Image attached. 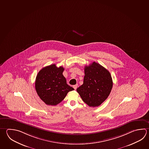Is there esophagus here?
I'll return each instance as SVG.
<instances>
[{
    "instance_id": "34e87169",
    "label": "esophagus",
    "mask_w": 149,
    "mask_h": 149,
    "mask_svg": "<svg viewBox=\"0 0 149 149\" xmlns=\"http://www.w3.org/2000/svg\"><path fill=\"white\" fill-rule=\"evenodd\" d=\"M77 86H77V85H73V88H74L75 90H76Z\"/></svg>"
}]
</instances>
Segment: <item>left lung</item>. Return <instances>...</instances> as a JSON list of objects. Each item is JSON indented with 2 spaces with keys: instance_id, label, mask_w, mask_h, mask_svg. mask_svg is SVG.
Instances as JSON below:
<instances>
[{
  "instance_id": "obj_1",
  "label": "left lung",
  "mask_w": 149,
  "mask_h": 149,
  "mask_svg": "<svg viewBox=\"0 0 149 149\" xmlns=\"http://www.w3.org/2000/svg\"><path fill=\"white\" fill-rule=\"evenodd\" d=\"M83 84L77 88L83 101L89 107H98L105 101L112 88V79L109 70L94 62L84 68Z\"/></svg>"
}]
</instances>
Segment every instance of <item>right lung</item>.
<instances>
[{"label": "right lung", "instance_id": "add662e5", "mask_svg": "<svg viewBox=\"0 0 149 149\" xmlns=\"http://www.w3.org/2000/svg\"><path fill=\"white\" fill-rule=\"evenodd\" d=\"M64 68L52 64L42 68L36 78L35 89L39 97L48 105H56L68 92L74 90L66 83L63 75Z\"/></svg>", "mask_w": 149, "mask_h": 149}]
</instances>
